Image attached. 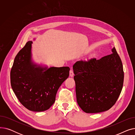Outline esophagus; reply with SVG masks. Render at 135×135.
<instances>
[{
	"mask_svg": "<svg viewBox=\"0 0 135 135\" xmlns=\"http://www.w3.org/2000/svg\"><path fill=\"white\" fill-rule=\"evenodd\" d=\"M69 76L70 77H73L74 76V73H73V71L72 70H70L69 71Z\"/></svg>",
	"mask_w": 135,
	"mask_h": 135,
	"instance_id": "34e87169",
	"label": "esophagus"
}]
</instances>
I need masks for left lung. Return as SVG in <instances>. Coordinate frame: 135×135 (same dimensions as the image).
I'll return each mask as SVG.
<instances>
[{
  "instance_id": "1",
  "label": "left lung",
  "mask_w": 135,
  "mask_h": 135,
  "mask_svg": "<svg viewBox=\"0 0 135 135\" xmlns=\"http://www.w3.org/2000/svg\"><path fill=\"white\" fill-rule=\"evenodd\" d=\"M100 60L76 62L73 66L76 101L86 113L107 111L121 93L124 82L123 64L115 48Z\"/></svg>"
}]
</instances>
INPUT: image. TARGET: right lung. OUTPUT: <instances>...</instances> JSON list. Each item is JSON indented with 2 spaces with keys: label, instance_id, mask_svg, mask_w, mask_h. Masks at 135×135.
Wrapping results in <instances>:
<instances>
[{
  "label": "right lung",
  "instance_id": "obj_1",
  "mask_svg": "<svg viewBox=\"0 0 135 135\" xmlns=\"http://www.w3.org/2000/svg\"><path fill=\"white\" fill-rule=\"evenodd\" d=\"M32 43L28 41L15 57L10 72L11 85L25 107L39 112L47 110L54 103L57 92L68 78L70 69L49 68L35 62L32 57Z\"/></svg>",
  "mask_w": 135,
  "mask_h": 135
}]
</instances>
